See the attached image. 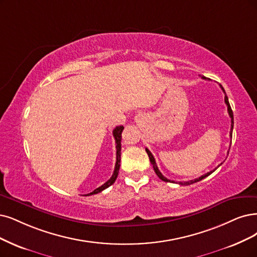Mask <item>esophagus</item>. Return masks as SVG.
<instances>
[{"label":"esophagus","mask_w":257,"mask_h":257,"mask_svg":"<svg viewBox=\"0 0 257 257\" xmlns=\"http://www.w3.org/2000/svg\"><path fill=\"white\" fill-rule=\"evenodd\" d=\"M143 119H144V116H143V114H141V113H139L138 115L136 116V121L138 122V123H141V122H143Z\"/></svg>","instance_id":"obj_1"}]
</instances>
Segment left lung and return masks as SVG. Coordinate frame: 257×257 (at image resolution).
I'll list each match as a JSON object with an SVG mask.
<instances>
[{
	"mask_svg": "<svg viewBox=\"0 0 257 257\" xmlns=\"http://www.w3.org/2000/svg\"><path fill=\"white\" fill-rule=\"evenodd\" d=\"M202 78L203 79H206V77H204V76H202ZM220 87H221V84H220ZM221 89H222V91L224 92V89L221 87ZM224 94H225V92H224ZM224 101H225V103H226V106H227V112H229V115H230V117H231V130H230V137L232 138V132H233V126H234V117H233V111H232V109H231V106H230V102H229V99H227V96L225 95L224 96ZM146 153H147V155H148V157H149V160H150V163L153 164V167H154V169H155V172H156V174H157V176L162 180V181H164V182H173V183H178V184H180V185H189V184H193V183H196V182H198V181H201L202 179H204V178H206L207 176H210L212 173H214L215 170L219 167L220 165H218L215 169H213V170H211L210 173H207V174H205V175H203V176H201V177H199V178H197V179H195V180H191V181H186V182H175V181H173V180H169V179H167V178H165L162 174H161V172L159 170V168H158V166H157V163H156V160H155V158H154V156H153V154L150 153L149 151V149H147L146 148ZM229 154V153H227Z\"/></svg>",
	"mask_w": 257,
	"mask_h": 257,
	"instance_id": "left-lung-1",
	"label": "left lung"
}]
</instances>
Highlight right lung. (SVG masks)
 Here are the masks:
<instances>
[{"label":"right lung","instance_id":"add662e5","mask_svg":"<svg viewBox=\"0 0 257 257\" xmlns=\"http://www.w3.org/2000/svg\"><path fill=\"white\" fill-rule=\"evenodd\" d=\"M123 130L122 126H117L115 129L113 130V137L115 139V144H116V163H115V168H114V172L112 177L108 180L106 183H103L101 186H99L98 188L94 189V191L90 194H87L85 196H91L94 194H98L100 192H102L103 189L108 188L109 186H111L114 182H115V180L117 178L118 175V170H119V163H120V150H121V145H120V141H121V132Z\"/></svg>","mask_w":257,"mask_h":257}]
</instances>
